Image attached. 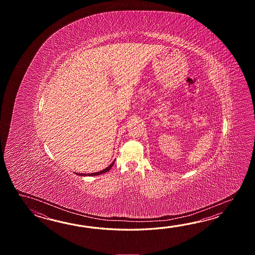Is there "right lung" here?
Returning a JSON list of instances; mask_svg holds the SVG:
<instances>
[{
    "label": "right lung",
    "mask_w": 255,
    "mask_h": 255,
    "mask_svg": "<svg viewBox=\"0 0 255 255\" xmlns=\"http://www.w3.org/2000/svg\"><path fill=\"white\" fill-rule=\"evenodd\" d=\"M113 164H114V162L111 163V164L109 165V167L107 168H105L104 170H101V171H99V172H96V173L87 174V176H97V175H100V174L106 173V172H108L109 170H110V168H112ZM77 175H80V176H87V174L83 173L77 174Z\"/></svg>",
    "instance_id": "obj_1"
}]
</instances>
